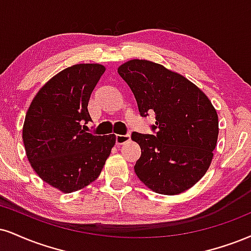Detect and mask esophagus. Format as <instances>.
<instances>
[{
    "label": "esophagus",
    "mask_w": 251,
    "mask_h": 251,
    "mask_svg": "<svg viewBox=\"0 0 251 251\" xmlns=\"http://www.w3.org/2000/svg\"><path fill=\"white\" fill-rule=\"evenodd\" d=\"M131 140V134L126 133V134H117L116 135V143L117 145H123L127 141Z\"/></svg>",
    "instance_id": "esophagus-1"
}]
</instances>
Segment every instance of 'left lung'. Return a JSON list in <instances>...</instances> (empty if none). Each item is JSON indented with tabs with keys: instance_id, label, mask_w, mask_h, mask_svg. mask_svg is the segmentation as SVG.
Returning <instances> with one entry per match:
<instances>
[{
	"instance_id": "obj_1",
	"label": "left lung",
	"mask_w": 251,
	"mask_h": 251,
	"mask_svg": "<svg viewBox=\"0 0 251 251\" xmlns=\"http://www.w3.org/2000/svg\"><path fill=\"white\" fill-rule=\"evenodd\" d=\"M143 117L155 112L154 134L132 133L140 145L137 176L164 195L187 191L206 174L219 135L216 110L195 84L165 66L132 59L118 68Z\"/></svg>"
}]
</instances>
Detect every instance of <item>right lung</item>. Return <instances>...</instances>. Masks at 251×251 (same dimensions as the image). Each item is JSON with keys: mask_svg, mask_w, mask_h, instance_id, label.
I'll return each mask as SVG.
<instances>
[{"mask_svg": "<svg viewBox=\"0 0 251 251\" xmlns=\"http://www.w3.org/2000/svg\"><path fill=\"white\" fill-rule=\"evenodd\" d=\"M104 72L100 64L64 69L39 90L26 112L23 143L29 162L42 180L64 193L95 181L116 144L114 134L81 128L92 120L87 105Z\"/></svg>", "mask_w": 251, "mask_h": 251, "instance_id": "1", "label": "right lung"}]
</instances>
